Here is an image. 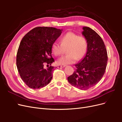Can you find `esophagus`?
<instances>
[{
    "label": "esophagus",
    "mask_w": 122,
    "mask_h": 122,
    "mask_svg": "<svg viewBox=\"0 0 122 122\" xmlns=\"http://www.w3.org/2000/svg\"><path fill=\"white\" fill-rule=\"evenodd\" d=\"M66 65H61V68H63V67H66Z\"/></svg>",
    "instance_id": "34e87169"
}]
</instances>
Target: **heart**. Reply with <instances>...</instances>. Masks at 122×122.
Wrapping results in <instances>:
<instances>
[{"mask_svg":"<svg viewBox=\"0 0 122 122\" xmlns=\"http://www.w3.org/2000/svg\"><path fill=\"white\" fill-rule=\"evenodd\" d=\"M61 44L54 42L51 46V51L55 56L63 54L66 49L65 56L59 58L57 63L59 65L71 64L76 60L79 61L86 55L88 47L86 39L75 33L69 31L61 39Z\"/></svg>","mask_w":122,"mask_h":122,"instance_id":"1","label":"heart"}]
</instances>
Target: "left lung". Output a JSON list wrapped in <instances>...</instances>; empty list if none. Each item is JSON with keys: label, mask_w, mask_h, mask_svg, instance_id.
Masks as SVG:
<instances>
[{"label": "left lung", "mask_w": 122, "mask_h": 122, "mask_svg": "<svg viewBox=\"0 0 122 122\" xmlns=\"http://www.w3.org/2000/svg\"><path fill=\"white\" fill-rule=\"evenodd\" d=\"M82 34L87 41L86 54L75 71L68 77L69 82L80 90H86L97 84L104 75L108 60L107 52L103 40L97 33L83 27Z\"/></svg>", "instance_id": "obj_1"}]
</instances>
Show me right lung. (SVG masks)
Masks as SVG:
<instances>
[{
  "label": "right lung",
  "mask_w": 122,
  "mask_h": 122,
  "mask_svg": "<svg viewBox=\"0 0 122 122\" xmlns=\"http://www.w3.org/2000/svg\"><path fill=\"white\" fill-rule=\"evenodd\" d=\"M62 29L51 27H35L26 34L18 48L16 65L21 79L33 89L46 86L52 78L54 61L51 46L60 36Z\"/></svg>",
  "instance_id": "obj_1"
}]
</instances>
